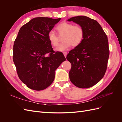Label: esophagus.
Listing matches in <instances>:
<instances>
[{"mask_svg": "<svg viewBox=\"0 0 122 122\" xmlns=\"http://www.w3.org/2000/svg\"><path fill=\"white\" fill-rule=\"evenodd\" d=\"M63 54L64 55L65 57H66V56H67V52H63Z\"/></svg>", "mask_w": 122, "mask_h": 122, "instance_id": "1", "label": "esophagus"}]
</instances>
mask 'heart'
I'll return each instance as SVG.
<instances>
[{"label":"heart","mask_w":122,"mask_h":122,"mask_svg":"<svg viewBox=\"0 0 122 122\" xmlns=\"http://www.w3.org/2000/svg\"><path fill=\"white\" fill-rule=\"evenodd\" d=\"M56 29L60 36L64 35L62 41L64 42L55 50L62 52L69 49L72 45L78 46L82 42L84 37V31L80 25H73L72 24L63 22L59 24ZM48 39L53 46L56 47L59 44V38L54 31L51 30L48 34Z\"/></svg>","instance_id":"heart-1"}]
</instances>
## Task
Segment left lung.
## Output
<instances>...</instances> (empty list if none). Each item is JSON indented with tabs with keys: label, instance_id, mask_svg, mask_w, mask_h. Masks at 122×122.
<instances>
[{
	"label": "left lung",
	"instance_id": "1",
	"mask_svg": "<svg viewBox=\"0 0 122 122\" xmlns=\"http://www.w3.org/2000/svg\"><path fill=\"white\" fill-rule=\"evenodd\" d=\"M84 31L82 42L69 52L67 59L72 67L69 72L71 82L82 88L94 86L106 71L109 55L107 36L97 21L84 16L70 18Z\"/></svg>",
	"mask_w": 122,
	"mask_h": 122
}]
</instances>
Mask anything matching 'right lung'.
I'll return each mask as SVG.
<instances>
[{
	"label": "right lung",
	"mask_w": 122,
	"mask_h": 122,
	"mask_svg": "<svg viewBox=\"0 0 122 122\" xmlns=\"http://www.w3.org/2000/svg\"><path fill=\"white\" fill-rule=\"evenodd\" d=\"M61 18H33L22 26L13 47V61L20 79L36 91L45 89L52 83L55 71L66 58L54 52L48 34Z\"/></svg>",
	"instance_id": "obj_1"
}]
</instances>
